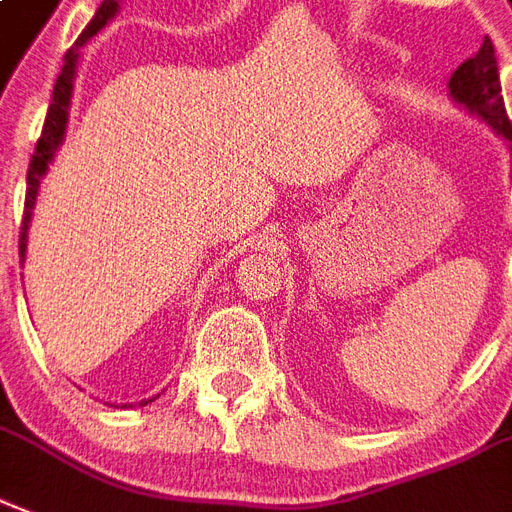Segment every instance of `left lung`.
<instances>
[{"instance_id": "1", "label": "left lung", "mask_w": 512, "mask_h": 512, "mask_svg": "<svg viewBox=\"0 0 512 512\" xmlns=\"http://www.w3.org/2000/svg\"><path fill=\"white\" fill-rule=\"evenodd\" d=\"M448 94H451L456 105L464 107L467 113L480 118V121H486L491 126V132L507 142L512 164V124L507 118L505 99H502L497 56H494L491 40H483L480 51L453 72L451 80H448Z\"/></svg>"}]
</instances>
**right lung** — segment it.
Returning <instances> with one entry per match:
<instances>
[{
    "label": "right lung",
    "instance_id": "right-lung-1",
    "mask_svg": "<svg viewBox=\"0 0 512 512\" xmlns=\"http://www.w3.org/2000/svg\"><path fill=\"white\" fill-rule=\"evenodd\" d=\"M115 13H118V2L105 0L102 7L96 10L94 21L88 23L83 34L78 37V42L72 45L64 56V67H61V75L53 86V99L51 107H48V115H45V126H42L40 140H37V148H34V156L29 161V172H26V205H23V226H21V264L26 261V242H29V224H32L34 205H37V191H40V183L45 178V172L51 167L53 156L61 148L64 142V134H67L69 124V105H72V91H75V75H78V61H80V48L86 45L91 37H94L102 26H107V21H113ZM156 399V397H153ZM153 399H145L140 405H148Z\"/></svg>",
    "mask_w": 512,
    "mask_h": 512
}]
</instances>
